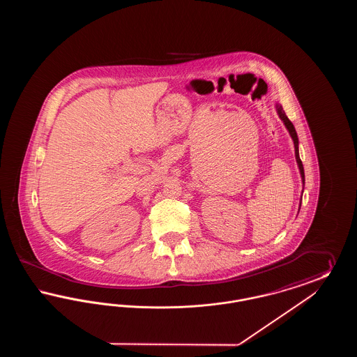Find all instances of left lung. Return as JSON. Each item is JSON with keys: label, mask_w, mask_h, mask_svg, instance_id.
<instances>
[{"label": "left lung", "mask_w": 357, "mask_h": 357, "mask_svg": "<svg viewBox=\"0 0 357 357\" xmlns=\"http://www.w3.org/2000/svg\"><path fill=\"white\" fill-rule=\"evenodd\" d=\"M275 109H277V114H278L280 119L284 121V124H285V127H287V130L289 131V135L291 136V139H293V143H294V155H296V162H297L298 170H300V174H301L303 185H305V174H304V166H303V162H301V159H300V153H298V136H297V132H296V128H294L293 123L288 119V116L285 115V112H284V109H282V107H281L280 104H275ZM301 198H303V195H301ZM300 207H301V202H300ZM300 207H298V211H300Z\"/></svg>", "instance_id": "obj_1"}]
</instances>
